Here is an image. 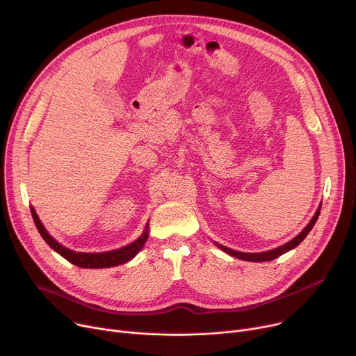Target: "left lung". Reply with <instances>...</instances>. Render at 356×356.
I'll return each instance as SVG.
<instances>
[{"mask_svg":"<svg viewBox=\"0 0 356 356\" xmlns=\"http://www.w3.org/2000/svg\"><path fill=\"white\" fill-rule=\"evenodd\" d=\"M320 212H321V205L318 207L317 212H315V215L312 216V219L309 220V223L301 230V233H298L294 239H291V241L287 242L286 245H283V246H280V248H275V249H273V250L260 252V253H243V252L232 250V249H229V248H226V246H222V245H219V243H216V242H215V245H216L220 250H223L225 253H227V254H230V256H233V257H236V259L246 260V261H270V260H274V259H277L279 256L287 253L289 250L297 248V246L305 239V236L309 233V230L312 229V226L315 225V222H317V219H318V216H320Z\"/></svg>","mask_w":356,"mask_h":356,"instance_id":"1","label":"left lung"}]
</instances>
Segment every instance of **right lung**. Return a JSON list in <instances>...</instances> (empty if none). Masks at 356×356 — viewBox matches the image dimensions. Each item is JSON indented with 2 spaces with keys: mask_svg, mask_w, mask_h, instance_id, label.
Here are the masks:
<instances>
[{
  "mask_svg": "<svg viewBox=\"0 0 356 356\" xmlns=\"http://www.w3.org/2000/svg\"><path fill=\"white\" fill-rule=\"evenodd\" d=\"M31 213L35 222V226L38 229V232L41 233V236L44 238V241L56 252L59 253L62 257H65L67 261H70L72 264L77 266V267H83V268H106V267H114L118 264H123L130 261L144 246V243L148 239V223L145 225V229L143 232V234L137 241H134L133 243L120 248L117 250H111V252H103V253H82V252H73L70 249L63 248L60 243H58L52 236L48 233V230L45 229V226L42 225V222L39 220L35 209L31 207Z\"/></svg>",
  "mask_w": 356,
  "mask_h": 356,
  "instance_id": "obj_1",
  "label": "right lung"
}]
</instances>
